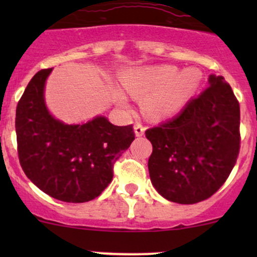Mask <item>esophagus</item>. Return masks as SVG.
Here are the masks:
<instances>
[{
    "label": "esophagus",
    "instance_id": "esophagus-1",
    "mask_svg": "<svg viewBox=\"0 0 257 257\" xmlns=\"http://www.w3.org/2000/svg\"><path fill=\"white\" fill-rule=\"evenodd\" d=\"M134 132H135V135H137V137H143L144 133H145V125L141 124L140 122H135Z\"/></svg>",
    "mask_w": 257,
    "mask_h": 257
}]
</instances>
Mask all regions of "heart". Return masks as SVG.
<instances>
[{"label":"heart","mask_w":257,"mask_h":257,"mask_svg":"<svg viewBox=\"0 0 257 257\" xmlns=\"http://www.w3.org/2000/svg\"><path fill=\"white\" fill-rule=\"evenodd\" d=\"M200 82L199 73L194 70L180 72L175 66L145 67L129 73L123 78L126 89L133 94L149 93L145 108L151 116L163 117L178 111L192 95Z\"/></svg>","instance_id":"heart-1"}]
</instances>
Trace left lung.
Returning <instances> with one entry per match:
<instances>
[{
    "instance_id": "1",
    "label": "left lung",
    "mask_w": 257,
    "mask_h": 257,
    "mask_svg": "<svg viewBox=\"0 0 257 257\" xmlns=\"http://www.w3.org/2000/svg\"><path fill=\"white\" fill-rule=\"evenodd\" d=\"M239 102L221 76L174 118L147 129L152 185L180 204L208 199L225 184L240 149Z\"/></svg>"
}]
</instances>
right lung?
Here are the masks:
<instances>
[{
    "mask_svg": "<svg viewBox=\"0 0 257 257\" xmlns=\"http://www.w3.org/2000/svg\"><path fill=\"white\" fill-rule=\"evenodd\" d=\"M52 69L29 82L16 112L18 157L25 175L48 196L66 203L96 198L113 178V166L135 139L133 124L105 117L69 125L51 116L43 99Z\"/></svg>",
    "mask_w": 257,
    "mask_h": 257,
    "instance_id": "obj_1",
    "label": "right lung"
}]
</instances>
